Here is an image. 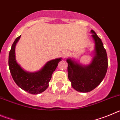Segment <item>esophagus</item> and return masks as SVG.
<instances>
[{
    "label": "esophagus",
    "mask_w": 120,
    "mask_h": 120,
    "mask_svg": "<svg viewBox=\"0 0 120 120\" xmlns=\"http://www.w3.org/2000/svg\"><path fill=\"white\" fill-rule=\"evenodd\" d=\"M68 55H69V53H68V52H67V51H64V52H62L61 56H62V58H63V59H64V58H65L66 57H67L68 56Z\"/></svg>",
    "instance_id": "34e87169"
}]
</instances>
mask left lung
<instances>
[{"label": "left lung", "instance_id": "8db88e82", "mask_svg": "<svg viewBox=\"0 0 120 120\" xmlns=\"http://www.w3.org/2000/svg\"><path fill=\"white\" fill-rule=\"evenodd\" d=\"M95 42L94 56L88 65H82L71 59H67L68 77L76 91L88 93L96 88L105 77L108 62L106 51L101 39L93 30H91Z\"/></svg>", "mask_w": 120, "mask_h": 120}]
</instances>
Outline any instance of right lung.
I'll use <instances>...</instances> for the list:
<instances>
[{"instance_id": "1", "label": "right lung", "mask_w": 120, "mask_h": 120, "mask_svg": "<svg viewBox=\"0 0 120 120\" xmlns=\"http://www.w3.org/2000/svg\"><path fill=\"white\" fill-rule=\"evenodd\" d=\"M20 37L19 36L15 40L9 51L8 64L11 74L15 83L22 90L30 94H40L48 88L52 75L61 61V58L49 61L38 71L29 73L24 71L17 62L15 55V45Z\"/></svg>"}]
</instances>
